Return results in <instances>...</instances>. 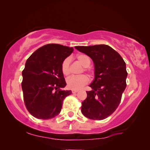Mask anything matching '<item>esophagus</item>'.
I'll return each instance as SVG.
<instances>
[{"instance_id":"obj_1","label":"esophagus","mask_w":150,"mask_h":150,"mask_svg":"<svg viewBox=\"0 0 150 150\" xmlns=\"http://www.w3.org/2000/svg\"><path fill=\"white\" fill-rule=\"evenodd\" d=\"M79 91V90H72V91H71V92H72L73 93H77V92Z\"/></svg>"}]
</instances>
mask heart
<instances>
[{
  "mask_svg": "<svg viewBox=\"0 0 150 150\" xmlns=\"http://www.w3.org/2000/svg\"><path fill=\"white\" fill-rule=\"evenodd\" d=\"M76 59L79 62L83 65L84 70L87 72H91V69L89 66L91 64V59L87 55L81 54L77 55ZM71 59L69 57L65 59L61 64V71L65 76H68L71 73L70 69ZM89 79L86 75H81L78 76H71L67 79V86L71 89H80L84 86L89 83Z\"/></svg>",
  "mask_w": 150,
  "mask_h": 150,
  "instance_id": "b5f03b06",
  "label": "heart"
}]
</instances>
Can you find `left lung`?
<instances>
[{
	"instance_id": "8db88e82",
	"label": "left lung",
	"mask_w": 150,
	"mask_h": 150,
	"mask_svg": "<svg viewBox=\"0 0 150 150\" xmlns=\"http://www.w3.org/2000/svg\"><path fill=\"white\" fill-rule=\"evenodd\" d=\"M88 55L95 67V79L82 102L81 112L86 117L102 120L113 113L120 104L126 87V63L117 52L107 45L76 46Z\"/></svg>"
}]
</instances>
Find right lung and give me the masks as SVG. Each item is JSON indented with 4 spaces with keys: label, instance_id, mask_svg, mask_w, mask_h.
<instances>
[{
    "label": "right lung",
    "instance_id": "right-lung-1",
    "mask_svg": "<svg viewBox=\"0 0 150 150\" xmlns=\"http://www.w3.org/2000/svg\"><path fill=\"white\" fill-rule=\"evenodd\" d=\"M73 48L49 44L34 52L22 71V89L26 109L35 117L49 120L60 113L63 100L71 93L66 85L61 64Z\"/></svg>",
    "mask_w": 150,
    "mask_h": 150
}]
</instances>
